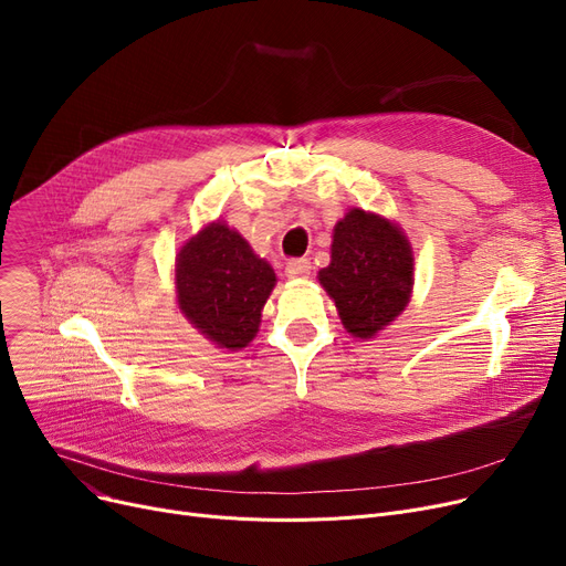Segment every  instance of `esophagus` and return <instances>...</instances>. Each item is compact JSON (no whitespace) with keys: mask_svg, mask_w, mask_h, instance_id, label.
<instances>
[{"mask_svg":"<svg viewBox=\"0 0 566 566\" xmlns=\"http://www.w3.org/2000/svg\"><path fill=\"white\" fill-rule=\"evenodd\" d=\"M286 277H293V280H301V277H307L312 273V263L307 259H291L284 268Z\"/></svg>","mask_w":566,"mask_h":566,"instance_id":"1","label":"esophagus"}]
</instances>
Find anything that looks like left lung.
Returning a JSON list of instances; mask_svg holds the SVG:
<instances>
[{"mask_svg": "<svg viewBox=\"0 0 566 566\" xmlns=\"http://www.w3.org/2000/svg\"><path fill=\"white\" fill-rule=\"evenodd\" d=\"M412 248L403 231L363 208L335 224L331 265L318 271L344 328L358 339H371L408 305L412 293Z\"/></svg>", "mask_w": 566, "mask_h": 566, "instance_id": "1", "label": "left lung"}]
</instances>
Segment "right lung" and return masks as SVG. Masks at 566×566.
<instances>
[{
	"label": "right lung",
	"mask_w": 566,
	"mask_h": 566,
	"mask_svg": "<svg viewBox=\"0 0 566 566\" xmlns=\"http://www.w3.org/2000/svg\"><path fill=\"white\" fill-rule=\"evenodd\" d=\"M277 277L245 238L224 222L206 224L176 254L178 310L220 348H245Z\"/></svg>",
	"instance_id": "obj_1"
}]
</instances>
